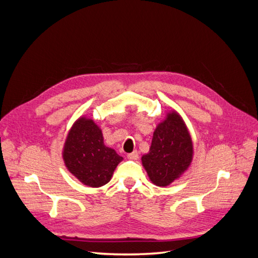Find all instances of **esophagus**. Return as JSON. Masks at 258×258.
<instances>
[{"instance_id":"1","label":"esophagus","mask_w":258,"mask_h":258,"mask_svg":"<svg viewBox=\"0 0 258 258\" xmlns=\"http://www.w3.org/2000/svg\"><path fill=\"white\" fill-rule=\"evenodd\" d=\"M127 157H128L129 159H131V160H137V159L139 158V153H138L137 151H135V152H132V153L128 154Z\"/></svg>"}]
</instances>
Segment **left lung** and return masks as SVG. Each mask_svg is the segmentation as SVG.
Instances as JSON below:
<instances>
[{
    "label": "left lung",
    "instance_id": "8db88e82",
    "mask_svg": "<svg viewBox=\"0 0 258 258\" xmlns=\"http://www.w3.org/2000/svg\"><path fill=\"white\" fill-rule=\"evenodd\" d=\"M192 158V142L183 119L177 113L168 114L156 128L150 153L142 163L151 181L167 186L181 176Z\"/></svg>",
    "mask_w": 258,
    "mask_h": 258
}]
</instances>
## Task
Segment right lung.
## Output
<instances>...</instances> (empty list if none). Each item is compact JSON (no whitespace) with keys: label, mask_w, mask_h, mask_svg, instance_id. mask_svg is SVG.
Instances as JSON below:
<instances>
[{"label":"right lung","mask_w":258,"mask_h":258,"mask_svg":"<svg viewBox=\"0 0 258 258\" xmlns=\"http://www.w3.org/2000/svg\"><path fill=\"white\" fill-rule=\"evenodd\" d=\"M63 159L70 172L90 187L110 182L122 157L103 143L102 132L91 119L80 118L70 130Z\"/></svg>","instance_id":"obj_1"}]
</instances>
